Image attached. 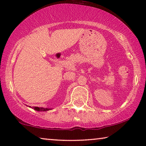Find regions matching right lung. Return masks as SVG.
I'll return each mask as SVG.
<instances>
[{
    "label": "right lung",
    "instance_id": "add662e5",
    "mask_svg": "<svg viewBox=\"0 0 146 146\" xmlns=\"http://www.w3.org/2000/svg\"><path fill=\"white\" fill-rule=\"evenodd\" d=\"M29 108H31L30 106H29ZM34 109L35 111H49L51 110H52L51 108H39V107H33V108H31Z\"/></svg>",
    "mask_w": 146,
    "mask_h": 146
}]
</instances>
